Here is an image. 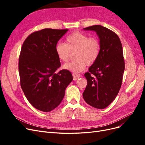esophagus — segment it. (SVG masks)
I'll list each match as a JSON object with an SVG mask.
<instances>
[{"mask_svg": "<svg viewBox=\"0 0 145 145\" xmlns=\"http://www.w3.org/2000/svg\"><path fill=\"white\" fill-rule=\"evenodd\" d=\"M72 77H73V80H77L78 78L80 77V75L79 74H77V73H73Z\"/></svg>", "mask_w": 145, "mask_h": 145, "instance_id": "34e87169", "label": "esophagus"}]
</instances>
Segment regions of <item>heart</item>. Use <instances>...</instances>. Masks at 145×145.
<instances>
[{"label": "heart", "instance_id": "1", "mask_svg": "<svg viewBox=\"0 0 145 145\" xmlns=\"http://www.w3.org/2000/svg\"><path fill=\"white\" fill-rule=\"evenodd\" d=\"M100 45L97 38L89 37L80 32H74L66 37L65 43L59 42L55 46V52L60 62H67L74 52L73 62L64 65L63 68L74 72L85 69L86 65H92L97 60L100 54Z\"/></svg>", "mask_w": 145, "mask_h": 145}]
</instances>
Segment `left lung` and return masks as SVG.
I'll return each instance as SVG.
<instances>
[{
  "label": "left lung",
  "mask_w": 145,
  "mask_h": 145,
  "mask_svg": "<svg viewBox=\"0 0 145 145\" xmlns=\"http://www.w3.org/2000/svg\"><path fill=\"white\" fill-rule=\"evenodd\" d=\"M83 29L97 33L100 51L97 60L85 74L87 85L83 97L91 106L103 109L116 99L121 86L125 70L122 45L117 35L103 26Z\"/></svg>",
  "instance_id": "8db88e82"
}]
</instances>
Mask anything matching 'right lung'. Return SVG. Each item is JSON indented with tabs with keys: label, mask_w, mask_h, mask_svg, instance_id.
I'll return each mask as SVG.
<instances>
[{
	"label": "right lung",
	"mask_w": 145,
	"mask_h": 145,
	"mask_svg": "<svg viewBox=\"0 0 145 145\" xmlns=\"http://www.w3.org/2000/svg\"><path fill=\"white\" fill-rule=\"evenodd\" d=\"M68 29L45 28L25 39L19 59L20 86L28 102L38 110L50 112L62 102L72 80L67 69L57 71L60 62L55 46Z\"/></svg>",
	"instance_id": "add662e5"
}]
</instances>
